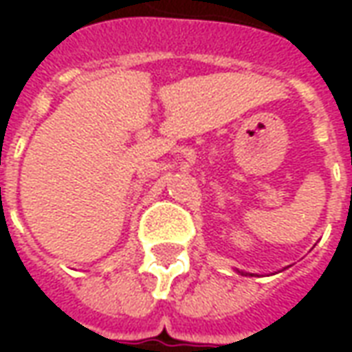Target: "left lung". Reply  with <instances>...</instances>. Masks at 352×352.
<instances>
[{
    "instance_id": "left-lung-1",
    "label": "left lung",
    "mask_w": 352,
    "mask_h": 352,
    "mask_svg": "<svg viewBox=\"0 0 352 352\" xmlns=\"http://www.w3.org/2000/svg\"><path fill=\"white\" fill-rule=\"evenodd\" d=\"M237 272H239V270H237ZM239 273H241V275H247V273H245V272H239ZM249 275H254V273H249Z\"/></svg>"
}]
</instances>
